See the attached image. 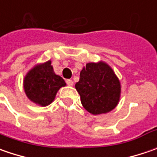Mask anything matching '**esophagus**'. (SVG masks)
I'll list each match as a JSON object with an SVG mask.
<instances>
[{"label": "esophagus", "instance_id": "obj_1", "mask_svg": "<svg viewBox=\"0 0 157 157\" xmlns=\"http://www.w3.org/2000/svg\"><path fill=\"white\" fill-rule=\"evenodd\" d=\"M66 83H67V85L70 86H73V81H72L71 79H67V80H66Z\"/></svg>", "mask_w": 157, "mask_h": 157}]
</instances>
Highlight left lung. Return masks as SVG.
Instances as JSON below:
<instances>
[{"mask_svg":"<svg viewBox=\"0 0 157 157\" xmlns=\"http://www.w3.org/2000/svg\"><path fill=\"white\" fill-rule=\"evenodd\" d=\"M82 105L92 114L112 111L121 97V83L111 67L105 62L88 63L80 71L75 85Z\"/></svg>","mask_w":157,"mask_h":157,"instance_id":"left-lung-1","label":"left lung"}]
</instances>
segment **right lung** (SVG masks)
I'll use <instances>...</instances> for the list:
<instances>
[{
  "instance_id": "add662e5",
  "label": "right lung",
  "mask_w": 157,
  "mask_h": 157,
  "mask_svg": "<svg viewBox=\"0 0 157 157\" xmlns=\"http://www.w3.org/2000/svg\"><path fill=\"white\" fill-rule=\"evenodd\" d=\"M65 85L63 78L54 72L51 60L34 66L23 80L28 98L41 106L50 105L55 100L57 91Z\"/></svg>"
}]
</instances>
